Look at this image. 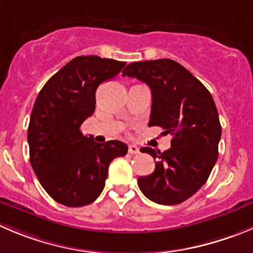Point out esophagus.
I'll return each mask as SVG.
<instances>
[{
	"mask_svg": "<svg viewBox=\"0 0 253 253\" xmlns=\"http://www.w3.org/2000/svg\"><path fill=\"white\" fill-rule=\"evenodd\" d=\"M138 152H140V148H138L137 146H134V145L128 146V153H131V155H136V153Z\"/></svg>",
	"mask_w": 253,
	"mask_h": 253,
	"instance_id": "obj_1",
	"label": "esophagus"
}]
</instances>
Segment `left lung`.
<instances>
[{"label": "left lung", "instance_id": "obj_1", "mask_svg": "<svg viewBox=\"0 0 253 253\" xmlns=\"http://www.w3.org/2000/svg\"><path fill=\"white\" fill-rule=\"evenodd\" d=\"M122 76L148 84V126H160L162 133L173 136L165 152L141 148L156 160V167L148 176L138 177V187L156 204H181L206 183L217 161L221 125L213 98L190 71L169 58L132 62Z\"/></svg>", "mask_w": 253, "mask_h": 253}]
</instances>
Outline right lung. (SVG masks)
Segmentation results:
<instances>
[{
	"mask_svg": "<svg viewBox=\"0 0 253 253\" xmlns=\"http://www.w3.org/2000/svg\"><path fill=\"white\" fill-rule=\"evenodd\" d=\"M126 62L79 56L40 91L28 125L30 162L42 187L56 202L81 207L101 195L113 159L127 153L121 141L94 142L81 125L94 112L96 91Z\"/></svg>",
	"mask_w": 253,
	"mask_h": 253,
	"instance_id": "add662e5",
	"label": "right lung"
}]
</instances>
